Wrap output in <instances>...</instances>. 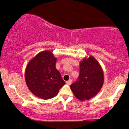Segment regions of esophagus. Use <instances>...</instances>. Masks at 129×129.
I'll list each match as a JSON object with an SVG mask.
<instances>
[{
  "instance_id": "1",
  "label": "esophagus",
  "mask_w": 129,
  "mask_h": 129,
  "mask_svg": "<svg viewBox=\"0 0 129 129\" xmlns=\"http://www.w3.org/2000/svg\"><path fill=\"white\" fill-rule=\"evenodd\" d=\"M72 79H70V80H69V81H67L66 83H67V85H71V84H72Z\"/></svg>"
}]
</instances>
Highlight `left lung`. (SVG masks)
<instances>
[{"label":"left lung","instance_id":"left-lung-1","mask_svg":"<svg viewBox=\"0 0 129 129\" xmlns=\"http://www.w3.org/2000/svg\"><path fill=\"white\" fill-rule=\"evenodd\" d=\"M78 79L70 85L73 94L80 101L94 97L100 92L104 81V73L98 61L92 56L84 58L79 63Z\"/></svg>","mask_w":129,"mask_h":129}]
</instances>
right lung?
Returning <instances> with one entry per match:
<instances>
[{"label": "right lung", "mask_w": 129, "mask_h": 129, "mask_svg": "<svg viewBox=\"0 0 129 129\" xmlns=\"http://www.w3.org/2000/svg\"><path fill=\"white\" fill-rule=\"evenodd\" d=\"M57 59L51 51H43L29 61L25 72V82L29 91L43 100L57 95L66 84L56 68Z\"/></svg>", "instance_id": "right-lung-1"}]
</instances>
